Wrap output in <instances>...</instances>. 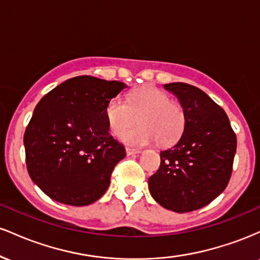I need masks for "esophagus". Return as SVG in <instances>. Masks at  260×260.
<instances>
[{
	"instance_id": "34e87169",
	"label": "esophagus",
	"mask_w": 260,
	"mask_h": 260,
	"mask_svg": "<svg viewBox=\"0 0 260 260\" xmlns=\"http://www.w3.org/2000/svg\"><path fill=\"white\" fill-rule=\"evenodd\" d=\"M126 153H127V155H134V154H139L140 150H139V149L126 148Z\"/></svg>"
}]
</instances>
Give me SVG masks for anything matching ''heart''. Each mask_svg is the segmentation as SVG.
<instances>
[{
	"label": "heart",
	"mask_w": 260,
	"mask_h": 260,
	"mask_svg": "<svg viewBox=\"0 0 260 260\" xmlns=\"http://www.w3.org/2000/svg\"><path fill=\"white\" fill-rule=\"evenodd\" d=\"M105 115L115 136H120L139 118L140 125L125 130L121 136L122 140L131 145H147L157 140L161 147H170L180 139L186 123L181 104L155 86H142L132 91L127 103L113 98L107 104Z\"/></svg>",
	"instance_id": "b5f03b06"
}]
</instances>
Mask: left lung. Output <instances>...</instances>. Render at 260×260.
<instances>
[{
	"mask_svg": "<svg viewBox=\"0 0 260 260\" xmlns=\"http://www.w3.org/2000/svg\"><path fill=\"white\" fill-rule=\"evenodd\" d=\"M164 88L178 98L186 123L177 144L160 153L149 190L161 207L189 213L213 202L228 186L237 138L222 107L201 89L187 83Z\"/></svg>",
	"mask_w": 260,
	"mask_h": 260,
	"instance_id": "left-lung-1",
	"label": "left lung"
}]
</instances>
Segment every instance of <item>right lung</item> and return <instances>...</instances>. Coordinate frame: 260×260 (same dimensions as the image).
<instances>
[{"label":"right lung","mask_w":260,"mask_h":260,"mask_svg":"<svg viewBox=\"0 0 260 260\" xmlns=\"http://www.w3.org/2000/svg\"><path fill=\"white\" fill-rule=\"evenodd\" d=\"M124 83L90 76L71 78L41 98L24 133L29 176L46 196L84 207L106 192L126 156L109 133L105 110Z\"/></svg>","instance_id":"add662e5"}]
</instances>
